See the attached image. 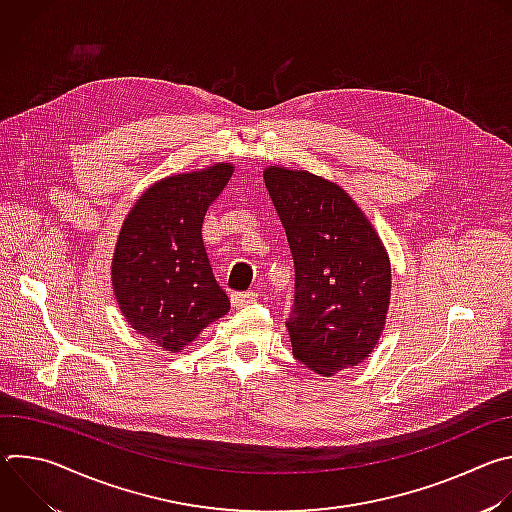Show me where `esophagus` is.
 <instances>
[{"mask_svg": "<svg viewBox=\"0 0 512 512\" xmlns=\"http://www.w3.org/2000/svg\"><path fill=\"white\" fill-rule=\"evenodd\" d=\"M257 300V294L255 291H237V294L231 296V304L233 308H243V306H249Z\"/></svg>", "mask_w": 512, "mask_h": 512, "instance_id": "esophagus-1", "label": "esophagus"}]
</instances>
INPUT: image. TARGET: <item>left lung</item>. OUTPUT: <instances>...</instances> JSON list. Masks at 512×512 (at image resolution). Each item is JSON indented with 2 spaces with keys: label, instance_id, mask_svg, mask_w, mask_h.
<instances>
[{
  "label": "left lung",
  "instance_id": "8db88e82",
  "mask_svg": "<svg viewBox=\"0 0 512 512\" xmlns=\"http://www.w3.org/2000/svg\"><path fill=\"white\" fill-rule=\"evenodd\" d=\"M263 180L296 263L294 356L322 377L367 360L385 330L391 261L369 216L332 180L269 166Z\"/></svg>",
  "mask_w": 512,
  "mask_h": 512
}]
</instances>
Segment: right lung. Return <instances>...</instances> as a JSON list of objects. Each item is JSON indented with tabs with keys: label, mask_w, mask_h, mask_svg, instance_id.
Masks as SVG:
<instances>
[{
	"label": "right lung",
	"mask_w": 512,
	"mask_h": 512,
	"mask_svg": "<svg viewBox=\"0 0 512 512\" xmlns=\"http://www.w3.org/2000/svg\"><path fill=\"white\" fill-rule=\"evenodd\" d=\"M235 166L172 174L127 212L111 259V285L127 324L168 352H182L231 310L202 243V221Z\"/></svg>",
	"instance_id": "right-lung-1"
}]
</instances>
